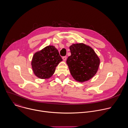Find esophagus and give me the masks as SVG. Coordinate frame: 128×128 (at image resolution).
Here are the masks:
<instances>
[{"label":"esophagus","mask_w":128,"mask_h":128,"mask_svg":"<svg viewBox=\"0 0 128 128\" xmlns=\"http://www.w3.org/2000/svg\"><path fill=\"white\" fill-rule=\"evenodd\" d=\"M62 59L64 61H66V59H67V57L66 56H64V57H62Z\"/></svg>","instance_id":"34e87169"}]
</instances>
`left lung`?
Here are the masks:
<instances>
[{"instance_id": "1", "label": "left lung", "mask_w": 128, "mask_h": 128, "mask_svg": "<svg viewBox=\"0 0 128 128\" xmlns=\"http://www.w3.org/2000/svg\"><path fill=\"white\" fill-rule=\"evenodd\" d=\"M69 48L71 55L68 57L66 63L74 79L83 82L93 77L100 63L94 50L82 43L73 44Z\"/></svg>"}]
</instances>
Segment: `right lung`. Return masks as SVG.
<instances>
[{
    "label": "right lung",
    "instance_id": "add662e5",
    "mask_svg": "<svg viewBox=\"0 0 128 128\" xmlns=\"http://www.w3.org/2000/svg\"><path fill=\"white\" fill-rule=\"evenodd\" d=\"M62 61L58 50L54 46H48L34 55L32 61V70L36 76L40 79L49 78Z\"/></svg>",
    "mask_w": 128,
    "mask_h": 128
}]
</instances>
